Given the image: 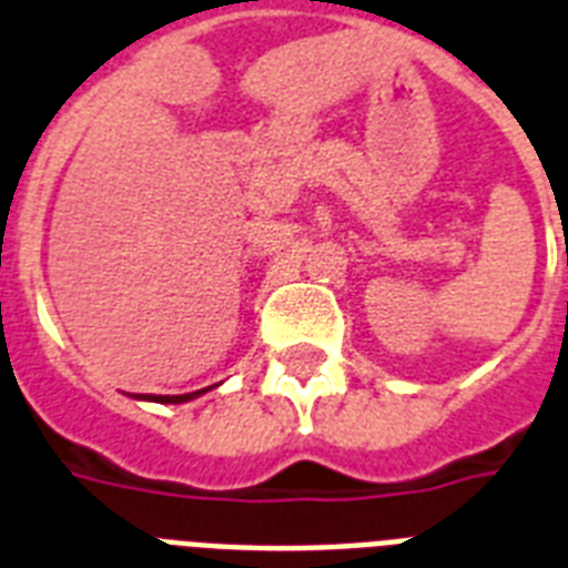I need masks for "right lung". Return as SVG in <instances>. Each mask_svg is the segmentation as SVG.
<instances>
[{
	"mask_svg": "<svg viewBox=\"0 0 568 568\" xmlns=\"http://www.w3.org/2000/svg\"><path fill=\"white\" fill-rule=\"evenodd\" d=\"M202 393H207V389H195V393H187V395H146L150 402H159V404H184V402H193V398H199ZM144 398V395H141Z\"/></svg>",
	"mask_w": 568,
	"mask_h": 568,
	"instance_id": "right-lung-1",
	"label": "right lung"
}]
</instances>
